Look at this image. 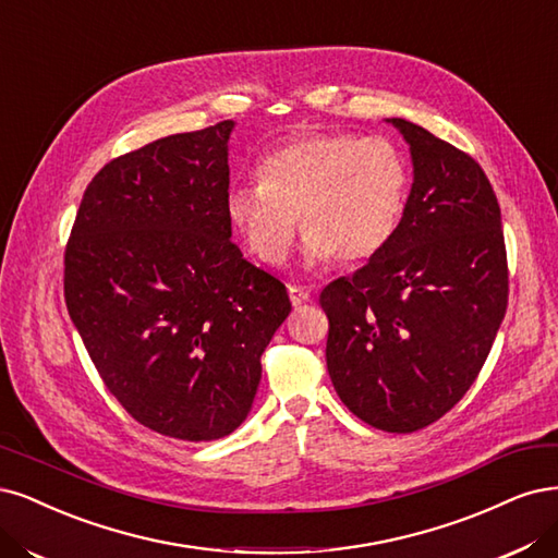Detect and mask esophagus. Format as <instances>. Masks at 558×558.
Masks as SVG:
<instances>
[{
    "label": "esophagus",
    "mask_w": 558,
    "mask_h": 558,
    "mask_svg": "<svg viewBox=\"0 0 558 558\" xmlns=\"http://www.w3.org/2000/svg\"><path fill=\"white\" fill-rule=\"evenodd\" d=\"M288 298H291V304L298 310V306H302L306 300H310V291L302 286H288Z\"/></svg>",
    "instance_id": "34e87169"
}]
</instances>
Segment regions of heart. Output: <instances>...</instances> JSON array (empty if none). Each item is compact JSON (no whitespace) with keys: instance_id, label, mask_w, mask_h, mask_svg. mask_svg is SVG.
<instances>
[{"instance_id":"obj_1","label":"heart","mask_w":558,"mask_h":558,"mask_svg":"<svg viewBox=\"0 0 558 558\" xmlns=\"http://www.w3.org/2000/svg\"><path fill=\"white\" fill-rule=\"evenodd\" d=\"M258 184L226 196L230 223L248 252L279 265L293 244L298 217L310 263H360L395 238L409 196V166L383 136L349 131L306 133L267 151Z\"/></svg>"}]
</instances>
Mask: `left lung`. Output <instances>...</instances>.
Listing matches in <instances>:
<instances>
[{
	"label": "left lung",
	"mask_w": 558,
	"mask_h": 558,
	"mask_svg": "<svg viewBox=\"0 0 558 558\" xmlns=\"http://www.w3.org/2000/svg\"><path fill=\"white\" fill-rule=\"evenodd\" d=\"M411 194L388 246L325 286V360L339 399L367 425L411 434L473 386L508 306L501 207L462 149L401 118Z\"/></svg>",
	"instance_id": "obj_1"
}]
</instances>
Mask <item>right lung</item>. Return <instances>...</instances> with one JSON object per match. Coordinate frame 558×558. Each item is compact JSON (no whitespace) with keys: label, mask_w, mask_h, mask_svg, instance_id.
Returning a JSON list of instances; mask_svg holds the SVG:
<instances>
[{"label":"right lung","mask_w":558,"mask_h":558,"mask_svg":"<svg viewBox=\"0 0 558 558\" xmlns=\"http://www.w3.org/2000/svg\"><path fill=\"white\" fill-rule=\"evenodd\" d=\"M233 120L175 133L96 172L64 254L66 310L133 420L217 440L252 411L286 286L230 242Z\"/></svg>","instance_id":"1"}]
</instances>
